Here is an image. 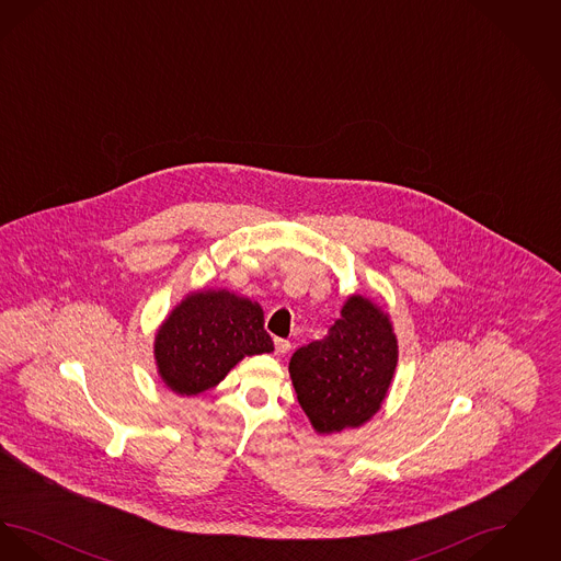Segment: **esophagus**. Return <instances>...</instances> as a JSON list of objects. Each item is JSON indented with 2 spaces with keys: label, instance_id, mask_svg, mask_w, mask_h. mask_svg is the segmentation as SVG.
<instances>
[{
  "label": "esophagus",
  "instance_id": "1",
  "mask_svg": "<svg viewBox=\"0 0 561 561\" xmlns=\"http://www.w3.org/2000/svg\"><path fill=\"white\" fill-rule=\"evenodd\" d=\"M273 345H275V353H277V355H286V353L290 351V347H293L290 341H286V339H275Z\"/></svg>",
  "mask_w": 561,
  "mask_h": 561
}]
</instances>
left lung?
I'll use <instances>...</instances> for the list:
<instances>
[{
    "label": "left lung",
    "instance_id": "8db88e82",
    "mask_svg": "<svg viewBox=\"0 0 561 561\" xmlns=\"http://www.w3.org/2000/svg\"><path fill=\"white\" fill-rule=\"evenodd\" d=\"M398 364L389 318L364 296H351L321 341L294 351L296 400L318 433H339L373 419Z\"/></svg>",
    "mask_w": 561,
    "mask_h": 561
}]
</instances>
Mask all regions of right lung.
<instances>
[{
  "label": "right lung",
  "instance_id": "1",
  "mask_svg": "<svg viewBox=\"0 0 561 561\" xmlns=\"http://www.w3.org/2000/svg\"><path fill=\"white\" fill-rule=\"evenodd\" d=\"M271 351L263 309L225 290L191 294L156 336L161 378L181 396L213 389L241 357Z\"/></svg>",
  "mask_w": 561,
  "mask_h": 561
}]
</instances>
